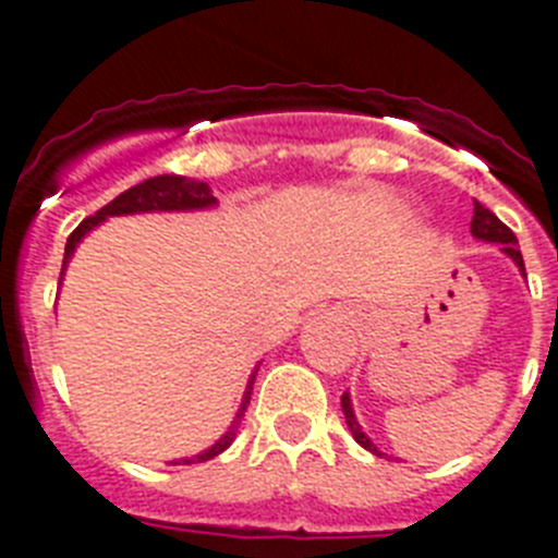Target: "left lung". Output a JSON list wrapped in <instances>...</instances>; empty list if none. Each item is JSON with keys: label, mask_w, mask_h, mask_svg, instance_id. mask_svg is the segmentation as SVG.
<instances>
[{"label": "left lung", "mask_w": 558, "mask_h": 558, "mask_svg": "<svg viewBox=\"0 0 558 558\" xmlns=\"http://www.w3.org/2000/svg\"><path fill=\"white\" fill-rule=\"evenodd\" d=\"M472 235H474V239L488 241V244H500L502 252H506L508 258L520 266V272L525 275V264H522V252H520V246H517V235H513V232L508 230V227L502 225V221L497 219L492 210H488V207H483L481 202H474ZM342 413H345V424H348V429H351L353 438H356V444H360V447H365L367 452L379 454V458H381L385 452H379V449L373 447V440L367 438L365 433H362L360 421H356V415H353L351 396H348V393H342Z\"/></svg>", "instance_id": "8db88e82"}]
</instances>
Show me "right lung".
<instances>
[{
    "label": "right lung",
    "instance_id": "right-lung-1",
    "mask_svg": "<svg viewBox=\"0 0 558 558\" xmlns=\"http://www.w3.org/2000/svg\"><path fill=\"white\" fill-rule=\"evenodd\" d=\"M216 205V196L210 193V187H207V182H196V179H187V177H168V173H162V177H151L145 179V182H140V185L129 187L125 193H120L118 198H111L109 205L100 207L95 216H89V219H84L81 225L72 230V235L66 239V250H64V266H61V278H64V269L66 264H70L72 252H75V246L81 244V239H84L86 232L92 230V227H98L100 221H106L109 216H132V213H171V210H205V207H213ZM255 373H258V367L252 371L250 381H246V390H244V399H241V407L239 413H235V418H232L230 429H227L225 435H221L216 444H213L210 449H205L202 454H193V458H185L182 463H202V460H210L216 458V454L225 452L227 447H230L232 440H235V433H239V424L241 418H244L246 413V404H250V396H252V385H255ZM173 466H177V460H173Z\"/></svg>",
    "mask_w": 558,
    "mask_h": 558
}]
</instances>
